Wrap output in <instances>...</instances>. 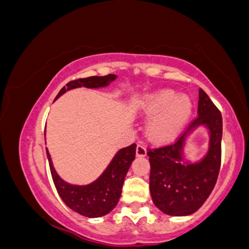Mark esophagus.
Returning a JSON list of instances; mask_svg holds the SVG:
<instances>
[{
	"label": "esophagus",
	"instance_id": "esophagus-1",
	"mask_svg": "<svg viewBox=\"0 0 249 249\" xmlns=\"http://www.w3.org/2000/svg\"><path fill=\"white\" fill-rule=\"evenodd\" d=\"M136 153H137V156H138V157H145V156H146L147 151H146V147H145V145L142 144V142H141V144L137 145Z\"/></svg>",
	"mask_w": 249,
	"mask_h": 249
}]
</instances>
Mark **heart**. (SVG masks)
<instances>
[{"instance_id": "heart-1", "label": "heart", "mask_w": 249, "mask_h": 249, "mask_svg": "<svg viewBox=\"0 0 249 249\" xmlns=\"http://www.w3.org/2000/svg\"><path fill=\"white\" fill-rule=\"evenodd\" d=\"M192 108L190 97L179 95L172 89H161L145 97L141 110L146 118H151L147 126L150 139L166 142L176 138L187 124Z\"/></svg>"}]
</instances>
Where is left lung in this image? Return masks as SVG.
I'll return each mask as SVG.
<instances>
[{"label":"left lung","mask_w":249,"mask_h":249,"mask_svg":"<svg viewBox=\"0 0 249 249\" xmlns=\"http://www.w3.org/2000/svg\"><path fill=\"white\" fill-rule=\"evenodd\" d=\"M199 126L207 127L209 150L198 162L186 161L187 137ZM222 117L202 89H199L198 117L173 144L148 150L150 192L153 204L173 216L190 215L204 205L218 179L221 164Z\"/></svg>","instance_id":"1"}]
</instances>
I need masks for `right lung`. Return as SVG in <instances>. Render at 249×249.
<instances>
[{
	"mask_svg": "<svg viewBox=\"0 0 249 249\" xmlns=\"http://www.w3.org/2000/svg\"><path fill=\"white\" fill-rule=\"evenodd\" d=\"M116 78V75H107L75 79L61 89L58 95L56 96V99L72 89L82 87L88 89L107 87ZM136 147L137 145L132 144L119 150L107 165V167L105 168L104 172L95 181L88 185H72L64 181L56 172L50 153L47 148V156L53 184L65 205L75 212L88 218H99L110 213L118 204L119 198H121L124 179L136 157Z\"/></svg>",
	"mask_w": 249,
	"mask_h": 249,
	"instance_id": "obj_1",
	"label": "right lung"
}]
</instances>
